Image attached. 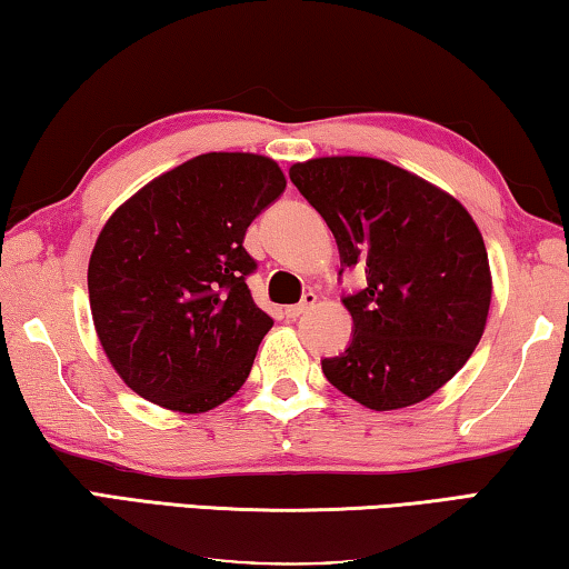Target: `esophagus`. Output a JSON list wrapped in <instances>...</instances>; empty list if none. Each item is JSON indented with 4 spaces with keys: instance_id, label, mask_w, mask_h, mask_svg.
Returning <instances> with one entry per match:
<instances>
[{
    "instance_id": "34e87169",
    "label": "esophagus",
    "mask_w": 569,
    "mask_h": 569,
    "mask_svg": "<svg viewBox=\"0 0 569 569\" xmlns=\"http://www.w3.org/2000/svg\"><path fill=\"white\" fill-rule=\"evenodd\" d=\"M315 302H317V295L315 292H307L305 297H302V302H297V305H290L284 310V315L290 317V320H295V317H300V315H305V312H310L312 307H315Z\"/></svg>"
}]
</instances>
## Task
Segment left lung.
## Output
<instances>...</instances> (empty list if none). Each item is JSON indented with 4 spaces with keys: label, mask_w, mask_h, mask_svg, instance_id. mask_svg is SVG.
Masks as SVG:
<instances>
[{
    "label": "left lung",
    "mask_w": 569,
    "mask_h": 569,
    "mask_svg": "<svg viewBox=\"0 0 569 569\" xmlns=\"http://www.w3.org/2000/svg\"><path fill=\"white\" fill-rule=\"evenodd\" d=\"M290 179L367 287L345 297L352 342L322 360L332 387L375 412L427 400L485 332L492 272L472 214L427 179L375 157H317Z\"/></svg>",
    "instance_id": "8db88e82"
}]
</instances>
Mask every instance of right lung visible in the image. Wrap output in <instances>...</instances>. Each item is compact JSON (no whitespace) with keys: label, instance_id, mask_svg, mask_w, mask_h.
I'll return each instance as SVG.
<instances>
[{"label":"right lung","instance_id":"1","mask_svg":"<svg viewBox=\"0 0 569 569\" xmlns=\"http://www.w3.org/2000/svg\"><path fill=\"white\" fill-rule=\"evenodd\" d=\"M274 159L207 152L119 204L89 257L99 345L129 390L199 415L244 385L272 327L247 287V227L284 192Z\"/></svg>","mask_w":569,"mask_h":569}]
</instances>
